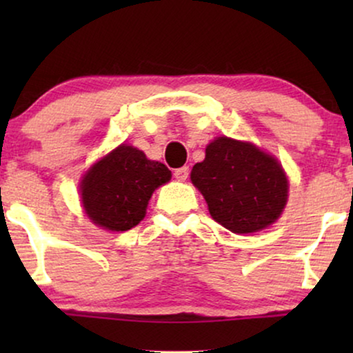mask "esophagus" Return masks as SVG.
<instances>
[{
    "instance_id": "esophagus-1",
    "label": "esophagus",
    "mask_w": 353,
    "mask_h": 353,
    "mask_svg": "<svg viewBox=\"0 0 353 353\" xmlns=\"http://www.w3.org/2000/svg\"><path fill=\"white\" fill-rule=\"evenodd\" d=\"M173 175H175V178H176L178 181H185L186 178H188V175H190V168H188V167L176 168V170H175V173H173Z\"/></svg>"
}]
</instances>
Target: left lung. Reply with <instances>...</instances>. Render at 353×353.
Here are the masks:
<instances>
[{
    "mask_svg": "<svg viewBox=\"0 0 353 353\" xmlns=\"http://www.w3.org/2000/svg\"><path fill=\"white\" fill-rule=\"evenodd\" d=\"M191 181L204 196L212 219L238 234L274 223L288 202V178L278 159L226 137L205 148L204 161L192 167Z\"/></svg>",
    "mask_w": 353,
    "mask_h": 353,
    "instance_id": "8db88e82",
    "label": "left lung"
}]
</instances>
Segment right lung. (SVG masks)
Listing matches in <instances>:
<instances>
[{
    "mask_svg": "<svg viewBox=\"0 0 353 353\" xmlns=\"http://www.w3.org/2000/svg\"><path fill=\"white\" fill-rule=\"evenodd\" d=\"M172 172L133 146L120 144L83 175L81 204L94 225L127 231L144 219L152 192L170 181Z\"/></svg>",
    "mask_w": 353,
    "mask_h": 353,
    "instance_id": "1",
    "label": "right lung"
}]
</instances>
